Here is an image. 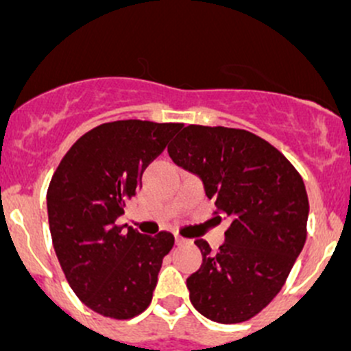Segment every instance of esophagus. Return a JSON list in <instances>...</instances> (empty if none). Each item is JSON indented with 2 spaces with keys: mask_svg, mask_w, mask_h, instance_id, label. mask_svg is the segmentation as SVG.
Instances as JSON below:
<instances>
[{
  "mask_svg": "<svg viewBox=\"0 0 351 351\" xmlns=\"http://www.w3.org/2000/svg\"><path fill=\"white\" fill-rule=\"evenodd\" d=\"M175 241H176V244H178V246H182V244H189V243H190L189 239L182 238V236H175Z\"/></svg>",
  "mask_w": 351,
  "mask_h": 351,
  "instance_id": "esophagus-1",
  "label": "esophagus"
}]
</instances>
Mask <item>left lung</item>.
Returning a JSON list of instances; mask_svg holds the SVG:
<instances>
[{
	"mask_svg": "<svg viewBox=\"0 0 351 351\" xmlns=\"http://www.w3.org/2000/svg\"><path fill=\"white\" fill-rule=\"evenodd\" d=\"M168 154L231 219L217 253L195 241L202 265L186 278L190 302L215 323L251 319L280 292L306 243L302 176L277 147L243 129L186 125Z\"/></svg>",
	"mask_w": 351,
	"mask_h": 351,
	"instance_id": "8db88e82",
	"label": "left lung"
}]
</instances>
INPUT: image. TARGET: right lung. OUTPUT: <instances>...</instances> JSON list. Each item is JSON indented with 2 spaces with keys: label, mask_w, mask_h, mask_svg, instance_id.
Masks as SVG:
<instances>
[{
  "label": "right lung",
  "mask_w": 351,
  "mask_h": 351,
  "mask_svg": "<svg viewBox=\"0 0 351 351\" xmlns=\"http://www.w3.org/2000/svg\"><path fill=\"white\" fill-rule=\"evenodd\" d=\"M182 123L117 120L95 127L71 146L52 175L47 214L59 265L77 299L112 319L147 309L171 232L146 236L117 224L143 186L144 169Z\"/></svg>",
  "instance_id": "right-lung-1"
}]
</instances>
